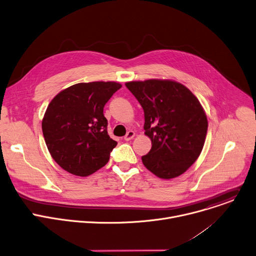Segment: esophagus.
<instances>
[{"instance_id":"34e87169","label":"esophagus","mask_w":256,"mask_h":256,"mask_svg":"<svg viewBox=\"0 0 256 256\" xmlns=\"http://www.w3.org/2000/svg\"><path fill=\"white\" fill-rule=\"evenodd\" d=\"M135 136V132L134 131H128L127 132V134L125 135V137H124V140H126V141H129V140H131V139H133V137Z\"/></svg>"}]
</instances>
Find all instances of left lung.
<instances>
[{
  "mask_svg": "<svg viewBox=\"0 0 256 256\" xmlns=\"http://www.w3.org/2000/svg\"><path fill=\"white\" fill-rule=\"evenodd\" d=\"M144 110V134L152 150L142 162L162 179L182 175L200 156L206 137L208 118L197 98L173 80L126 82Z\"/></svg>",
  "mask_w": 256,
  "mask_h": 256,
  "instance_id": "obj_1",
  "label": "left lung"
}]
</instances>
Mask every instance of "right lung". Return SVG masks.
I'll return each instance as SVG.
<instances>
[{
	"label": "right lung",
	"instance_id": "1",
	"mask_svg": "<svg viewBox=\"0 0 256 256\" xmlns=\"http://www.w3.org/2000/svg\"><path fill=\"white\" fill-rule=\"evenodd\" d=\"M122 85L114 81L77 83L48 104L42 122L48 150L65 171L86 177L102 168L117 141L108 134L104 106Z\"/></svg>",
	"mask_w": 256,
	"mask_h": 256
}]
</instances>
